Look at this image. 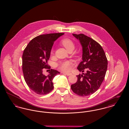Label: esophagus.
<instances>
[{
    "mask_svg": "<svg viewBox=\"0 0 129 129\" xmlns=\"http://www.w3.org/2000/svg\"><path fill=\"white\" fill-rule=\"evenodd\" d=\"M62 74H66L68 76H69V75H71L72 74L71 73H62Z\"/></svg>",
    "mask_w": 129,
    "mask_h": 129,
    "instance_id": "1",
    "label": "esophagus"
}]
</instances>
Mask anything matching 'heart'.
<instances>
[{
  "mask_svg": "<svg viewBox=\"0 0 129 129\" xmlns=\"http://www.w3.org/2000/svg\"><path fill=\"white\" fill-rule=\"evenodd\" d=\"M62 44L63 46L67 50L71 48H74V44L73 42L69 39H63L61 41ZM73 66V63L71 61H65L61 62L58 68L60 70L63 72H68L69 71Z\"/></svg>",
  "mask_w": 129,
  "mask_h": 129,
  "instance_id": "1",
  "label": "heart"
}]
</instances>
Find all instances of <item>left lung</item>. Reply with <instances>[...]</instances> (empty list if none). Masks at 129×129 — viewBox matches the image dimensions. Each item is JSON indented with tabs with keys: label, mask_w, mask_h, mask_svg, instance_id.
<instances>
[{
	"label": "left lung",
	"mask_w": 129,
	"mask_h": 129,
	"mask_svg": "<svg viewBox=\"0 0 129 129\" xmlns=\"http://www.w3.org/2000/svg\"><path fill=\"white\" fill-rule=\"evenodd\" d=\"M73 35L82 47V61L77 69L86 73L76 75V83L71 85V89L77 95L85 97L96 92L104 80L108 62L101 45L91 38L83 34Z\"/></svg>",
	"instance_id": "obj_1"
}]
</instances>
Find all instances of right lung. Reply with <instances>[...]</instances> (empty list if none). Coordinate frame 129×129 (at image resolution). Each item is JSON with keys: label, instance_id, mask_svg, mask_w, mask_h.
I'll return each mask as SVG.
<instances>
[{"label": "right lung", "instance_id": "add662e5", "mask_svg": "<svg viewBox=\"0 0 129 129\" xmlns=\"http://www.w3.org/2000/svg\"><path fill=\"white\" fill-rule=\"evenodd\" d=\"M64 33L41 35L33 39L26 46L22 56V69L25 81L31 89L39 95H45L54 88L52 80L60 73L51 69L48 75L44 69H50L47 61L55 41Z\"/></svg>", "mask_w": 129, "mask_h": 129}]
</instances>
